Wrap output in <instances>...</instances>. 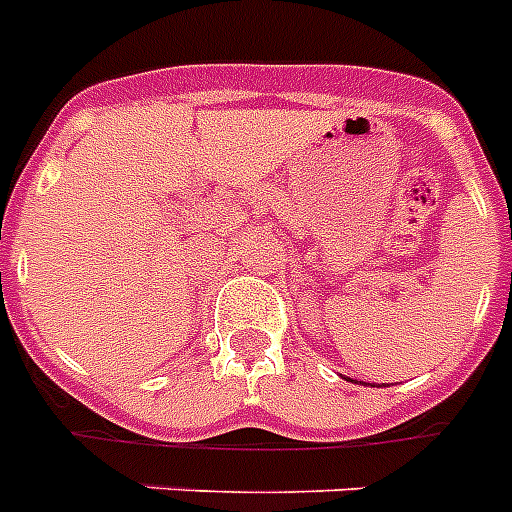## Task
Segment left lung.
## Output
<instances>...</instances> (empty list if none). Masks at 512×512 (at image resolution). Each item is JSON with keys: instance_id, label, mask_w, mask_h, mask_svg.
<instances>
[{"instance_id": "left-lung-1", "label": "left lung", "mask_w": 512, "mask_h": 512, "mask_svg": "<svg viewBox=\"0 0 512 512\" xmlns=\"http://www.w3.org/2000/svg\"><path fill=\"white\" fill-rule=\"evenodd\" d=\"M355 384H357V381H355ZM363 384H365V381H363Z\"/></svg>"}]
</instances>
